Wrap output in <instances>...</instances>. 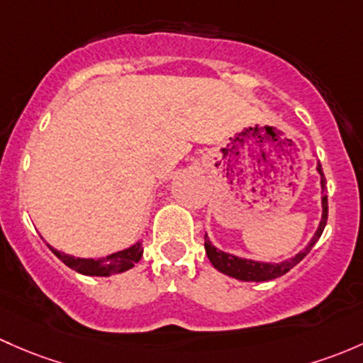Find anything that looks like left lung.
Wrapping results in <instances>:
<instances>
[{"label": "left lung", "instance_id": "obj_1", "mask_svg": "<svg viewBox=\"0 0 363 363\" xmlns=\"http://www.w3.org/2000/svg\"><path fill=\"white\" fill-rule=\"evenodd\" d=\"M316 172L320 174V188H322V219H320L318 228H316L315 235L311 236L310 243L304 247L303 250L297 252L296 255L292 257L284 259L280 262H268V261H255V259H245V257H240V255L230 254V252H224L220 249H217L216 245L211 242L207 235H205V252L208 255V261L212 262L213 268L217 272L228 274V277L236 278V280H242V281H269L274 280V278L281 277L287 272H291L296 264H299L304 257L308 255V252L313 249L318 238L322 236L323 228L327 224V194L323 193L325 191V177H323V170L320 162L316 163Z\"/></svg>", "mask_w": 363, "mask_h": 363}]
</instances>
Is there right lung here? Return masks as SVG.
<instances>
[{
    "label": "right lung",
    "mask_w": 363,
    "mask_h": 363,
    "mask_svg": "<svg viewBox=\"0 0 363 363\" xmlns=\"http://www.w3.org/2000/svg\"><path fill=\"white\" fill-rule=\"evenodd\" d=\"M47 245L67 268L74 269L76 273L86 274V277H111V274L128 272L139 262L140 255H143V243L140 242H135L128 249L113 252V254L101 259L74 257V255L66 254V252L57 250L50 243H47Z\"/></svg>",
    "instance_id": "add662e5"
}]
</instances>
